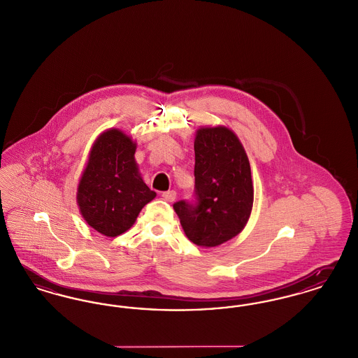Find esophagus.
<instances>
[{
    "mask_svg": "<svg viewBox=\"0 0 358 358\" xmlns=\"http://www.w3.org/2000/svg\"><path fill=\"white\" fill-rule=\"evenodd\" d=\"M162 196H163V199H164V201H167V202H173V201L176 199V192H175L173 189L164 191V192L162 194Z\"/></svg>",
    "mask_w": 358,
    "mask_h": 358,
    "instance_id": "1",
    "label": "esophagus"
}]
</instances>
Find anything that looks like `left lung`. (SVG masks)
I'll list each match as a JSON object with an SVG mask.
<instances>
[{
	"mask_svg": "<svg viewBox=\"0 0 358 358\" xmlns=\"http://www.w3.org/2000/svg\"><path fill=\"white\" fill-rule=\"evenodd\" d=\"M195 187L192 201L173 203L189 241L218 246L246 225L253 186L250 166L238 137L225 127L201 128L194 143Z\"/></svg>",
	"mask_w": 358,
	"mask_h": 358,
	"instance_id": "8db88e82",
	"label": "left lung"
}]
</instances>
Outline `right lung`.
<instances>
[{
  "label": "right lung",
  "instance_id": "1",
  "mask_svg": "<svg viewBox=\"0 0 358 358\" xmlns=\"http://www.w3.org/2000/svg\"><path fill=\"white\" fill-rule=\"evenodd\" d=\"M134 152L136 144L125 133H102L80 178L78 206L85 221L103 236L127 231L141 208L156 196L137 171Z\"/></svg>",
  "mask_w": 358,
  "mask_h": 358
}]
</instances>
